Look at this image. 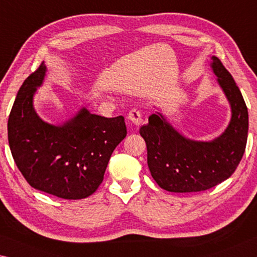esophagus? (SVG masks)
<instances>
[{
    "label": "esophagus",
    "mask_w": 257,
    "mask_h": 257,
    "mask_svg": "<svg viewBox=\"0 0 257 257\" xmlns=\"http://www.w3.org/2000/svg\"><path fill=\"white\" fill-rule=\"evenodd\" d=\"M128 119H129V121H132L133 123L136 125V127H138V125L142 123V113L138 111V109L134 108L129 112Z\"/></svg>",
    "instance_id": "obj_1"
}]
</instances>
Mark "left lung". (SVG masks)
<instances>
[{
    "label": "left lung",
    "instance_id": "8db88e82",
    "mask_svg": "<svg viewBox=\"0 0 257 257\" xmlns=\"http://www.w3.org/2000/svg\"><path fill=\"white\" fill-rule=\"evenodd\" d=\"M210 67L231 107L226 129L211 141H194L156 112L140 134L148 146V165L157 184L169 192H199L216 186L237 169L245 153L248 111L233 77L217 57ZM157 108V107H156Z\"/></svg>",
    "mask_w": 257,
    "mask_h": 257
}]
</instances>
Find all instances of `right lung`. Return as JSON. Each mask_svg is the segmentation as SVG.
I'll return each mask as SVG.
<instances>
[{"label": "right lung", "mask_w": 257, "mask_h": 257, "mask_svg": "<svg viewBox=\"0 0 257 257\" xmlns=\"http://www.w3.org/2000/svg\"><path fill=\"white\" fill-rule=\"evenodd\" d=\"M46 74L43 62L16 97L8 121L12 157L34 189L68 200L87 198L98 189L114 149L127 136L124 117L100 116L81 107L63 123H49L34 107Z\"/></svg>", "instance_id": "right-lung-1"}]
</instances>
